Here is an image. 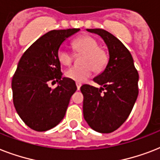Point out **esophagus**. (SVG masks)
Instances as JSON below:
<instances>
[{
	"instance_id": "esophagus-1",
	"label": "esophagus",
	"mask_w": 160,
	"mask_h": 160,
	"mask_svg": "<svg viewBox=\"0 0 160 160\" xmlns=\"http://www.w3.org/2000/svg\"><path fill=\"white\" fill-rule=\"evenodd\" d=\"M75 85H76V87H77V90H80V87H81V84H80V83H79V82H76V83H75Z\"/></svg>"
}]
</instances>
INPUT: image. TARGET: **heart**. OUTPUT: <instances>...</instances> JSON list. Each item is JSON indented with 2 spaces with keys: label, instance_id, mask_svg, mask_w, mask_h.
<instances>
[{
  "label": "heart",
  "instance_id": "b5f03b06",
  "mask_svg": "<svg viewBox=\"0 0 160 160\" xmlns=\"http://www.w3.org/2000/svg\"><path fill=\"white\" fill-rule=\"evenodd\" d=\"M74 50L84 53L81 66L73 65L65 70V76L76 82H83L92 75L93 69L100 72L106 65L108 56L104 50L99 48L98 41L90 36H84L74 40ZM57 59L60 64L70 65L73 60V53L65 46H61L57 51Z\"/></svg>",
  "mask_w": 160,
  "mask_h": 160
}]
</instances>
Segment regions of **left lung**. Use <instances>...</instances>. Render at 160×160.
I'll use <instances>...</instances> for the list:
<instances>
[{
	"instance_id": "left-lung-1",
	"label": "left lung",
	"mask_w": 160,
	"mask_h": 160,
	"mask_svg": "<svg viewBox=\"0 0 160 160\" xmlns=\"http://www.w3.org/2000/svg\"><path fill=\"white\" fill-rule=\"evenodd\" d=\"M86 31L97 34L105 41L109 61L104 71L94 78L101 87H80L84 118L95 131L111 133L124 124L134 107L139 94V74L130 52L115 36L103 29Z\"/></svg>"
}]
</instances>
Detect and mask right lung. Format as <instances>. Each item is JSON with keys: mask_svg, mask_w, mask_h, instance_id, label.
<instances>
[{"mask_svg": "<svg viewBox=\"0 0 160 160\" xmlns=\"http://www.w3.org/2000/svg\"><path fill=\"white\" fill-rule=\"evenodd\" d=\"M80 29L53 30L29 47L12 78L14 106L24 123L36 131H46L65 117L70 97L77 88L74 80L62 77L57 51ZM58 82L55 89L48 86Z\"/></svg>", "mask_w": 160, "mask_h": 160, "instance_id": "add662e5", "label": "right lung"}]
</instances>
